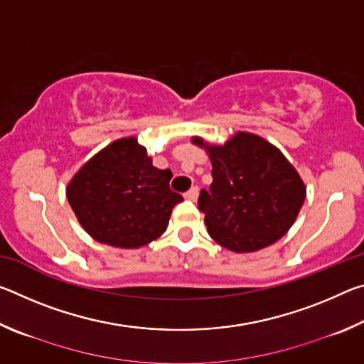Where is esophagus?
<instances>
[{"label":"esophagus","mask_w":364,"mask_h":364,"mask_svg":"<svg viewBox=\"0 0 364 364\" xmlns=\"http://www.w3.org/2000/svg\"><path fill=\"white\" fill-rule=\"evenodd\" d=\"M197 194H199V188L194 186V188H191L186 194H184V197H186L188 200H196Z\"/></svg>","instance_id":"1"}]
</instances>
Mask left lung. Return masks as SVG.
Masks as SVG:
<instances>
[{
	"instance_id": "1",
	"label": "left lung",
	"mask_w": 364,
	"mask_h": 364,
	"mask_svg": "<svg viewBox=\"0 0 364 364\" xmlns=\"http://www.w3.org/2000/svg\"><path fill=\"white\" fill-rule=\"evenodd\" d=\"M212 164L210 193L200 191L199 210L213 241L249 254L284 236L306 197L299 171L278 147L254 133L237 132L225 144L199 136Z\"/></svg>"
}]
</instances>
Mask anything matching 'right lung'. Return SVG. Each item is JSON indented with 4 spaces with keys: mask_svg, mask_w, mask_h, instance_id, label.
I'll return each mask as SVG.
<instances>
[{
    "mask_svg": "<svg viewBox=\"0 0 364 364\" xmlns=\"http://www.w3.org/2000/svg\"><path fill=\"white\" fill-rule=\"evenodd\" d=\"M170 170L152 165L134 136L120 138L85 162L65 194L83 230L95 241L139 249L162 236L183 197L170 189Z\"/></svg>",
    "mask_w": 364,
    "mask_h": 364,
    "instance_id": "1",
    "label": "right lung"
}]
</instances>
